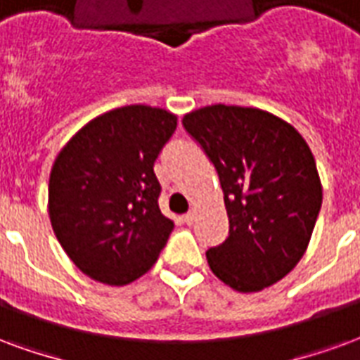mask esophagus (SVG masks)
Returning a JSON list of instances; mask_svg holds the SVG:
<instances>
[{"label": "esophagus", "mask_w": 360, "mask_h": 360, "mask_svg": "<svg viewBox=\"0 0 360 360\" xmlns=\"http://www.w3.org/2000/svg\"><path fill=\"white\" fill-rule=\"evenodd\" d=\"M183 221L187 223V225H193V221H194V212H188V214L183 215Z\"/></svg>", "instance_id": "1"}]
</instances>
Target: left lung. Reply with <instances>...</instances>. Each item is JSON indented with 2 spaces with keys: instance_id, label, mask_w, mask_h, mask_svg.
<instances>
[{
  "instance_id": "obj_1",
  "label": "left lung",
  "mask_w": 360,
  "mask_h": 360,
  "mask_svg": "<svg viewBox=\"0 0 360 360\" xmlns=\"http://www.w3.org/2000/svg\"><path fill=\"white\" fill-rule=\"evenodd\" d=\"M183 126L219 175L229 236L206 252L214 275L238 292H259L302 259L321 212L315 158L288 122L246 106L212 105Z\"/></svg>"
}]
</instances>
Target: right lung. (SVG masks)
<instances>
[{
  "label": "right lung",
  "instance_id": "right-lung-1",
  "mask_svg": "<svg viewBox=\"0 0 360 360\" xmlns=\"http://www.w3.org/2000/svg\"><path fill=\"white\" fill-rule=\"evenodd\" d=\"M177 127L162 108H114L85 124L49 175V219L76 267L124 286L153 267L173 231L160 212L154 162Z\"/></svg>",
  "mask_w": 360,
  "mask_h": 360
}]
</instances>
